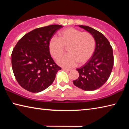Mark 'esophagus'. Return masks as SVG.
<instances>
[{
  "label": "esophagus",
  "mask_w": 129,
  "mask_h": 129,
  "mask_svg": "<svg viewBox=\"0 0 129 129\" xmlns=\"http://www.w3.org/2000/svg\"><path fill=\"white\" fill-rule=\"evenodd\" d=\"M62 70H64V71H67V72H69L71 71V69H68L66 68H62Z\"/></svg>",
  "instance_id": "obj_1"
}]
</instances>
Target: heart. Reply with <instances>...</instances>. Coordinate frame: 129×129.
<instances>
[{"label": "heart", "mask_w": 129, "mask_h": 129, "mask_svg": "<svg viewBox=\"0 0 129 129\" xmlns=\"http://www.w3.org/2000/svg\"><path fill=\"white\" fill-rule=\"evenodd\" d=\"M58 38L53 37L49 42V50L54 59H57L67 47L68 53L57 60V64L64 68H72L77 63L84 64L93 56L95 50V41L89 32L75 28H67L58 33Z\"/></svg>", "instance_id": "1"}]
</instances>
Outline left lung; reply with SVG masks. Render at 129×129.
<instances>
[{
    "label": "left lung",
    "mask_w": 129,
    "mask_h": 129,
    "mask_svg": "<svg viewBox=\"0 0 129 129\" xmlns=\"http://www.w3.org/2000/svg\"><path fill=\"white\" fill-rule=\"evenodd\" d=\"M78 26L94 37L95 48L90 59L76 69L79 77L73 82L84 90H94L103 85L112 72L114 65L113 49L108 39L101 32L86 25Z\"/></svg>",
    "instance_id": "left-lung-1"
}]
</instances>
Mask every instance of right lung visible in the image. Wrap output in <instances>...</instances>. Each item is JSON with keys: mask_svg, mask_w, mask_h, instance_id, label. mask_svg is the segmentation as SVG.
<instances>
[{"mask_svg": "<svg viewBox=\"0 0 129 129\" xmlns=\"http://www.w3.org/2000/svg\"><path fill=\"white\" fill-rule=\"evenodd\" d=\"M63 26L50 25L32 30L24 35L11 54L12 68L19 84L25 90L38 93L51 85L61 69L52 58L49 42Z\"/></svg>", "mask_w": 129, "mask_h": 129, "instance_id": "1", "label": "right lung"}]
</instances>
